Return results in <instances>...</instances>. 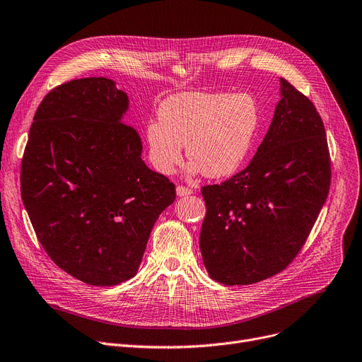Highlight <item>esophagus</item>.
Returning <instances> with one entry per match:
<instances>
[{
  "instance_id": "1",
  "label": "esophagus",
  "mask_w": 362,
  "mask_h": 362,
  "mask_svg": "<svg viewBox=\"0 0 362 362\" xmlns=\"http://www.w3.org/2000/svg\"><path fill=\"white\" fill-rule=\"evenodd\" d=\"M176 194H177V197H187V195H192L194 191H192V189H189V187H185V186H177Z\"/></svg>"
}]
</instances>
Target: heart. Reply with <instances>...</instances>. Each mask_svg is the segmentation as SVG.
Listing matches in <instances>:
<instances>
[{"mask_svg": "<svg viewBox=\"0 0 362 362\" xmlns=\"http://www.w3.org/2000/svg\"><path fill=\"white\" fill-rule=\"evenodd\" d=\"M160 117L146 123L151 163L163 175L173 173L186 156L189 175L223 179L235 175L248 157L259 114L245 93L183 92L164 100Z\"/></svg>", "mask_w": 362, "mask_h": 362, "instance_id": "obj_1", "label": "heart"}]
</instances>
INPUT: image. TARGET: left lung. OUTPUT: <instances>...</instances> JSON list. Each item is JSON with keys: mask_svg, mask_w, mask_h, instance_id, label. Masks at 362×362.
<instances>
[{"mask_svg": "<svg viewBox=\"0 0 362 362\" xmlns=\"http://www.w3.org/2000/svg\"><path fill=\"white\" fill-rule=\"evenodd\" d=\"M330 160L326 130L313 103L280 78L267 135L240 173L202 187L199 235L210 277L251 284L288 267L326 202Z\"/></svg>", "mask_w": 362, "mask_h": 362, "instance_id": "1", "label": "left lung"}]
</instances>
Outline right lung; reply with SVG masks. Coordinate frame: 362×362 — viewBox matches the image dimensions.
I'll return each mask as SVG.
<instances>
[{
	"label": "right lung",
	"mask_w": 362,
	"mask_h": 362,
	"mask_svg": "<svg viewBox=\"0 0 362 362\" xmlns=\"http://www.w3.org/2000/svg\"><path fill=\"white\" fill-rule=\"evenodd\" d=\"M127 93L107 78L52 89L37 107L21 175L22 199L49 258L92 286L135 276L160 214L176 199L141 158L124 124Z\"/></svg>",
	"instance_id": "right-lung-1"
}]
</instances>
